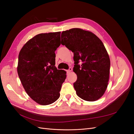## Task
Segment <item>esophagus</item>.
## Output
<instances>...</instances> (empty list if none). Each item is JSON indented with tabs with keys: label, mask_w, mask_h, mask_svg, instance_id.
I'll list each match as a JSON object with an SVG mask.
<instances>
[{
	"label": "esophagus",
	"mask_w": 134,
	"mask_h": 134,
	"mask_svg": "<svg viewBox=\"0 0 134 134\" xmlns=\"http://www.w3.org/2000/svg\"><path fill=\"white\" fill-rule=\"evenodd\" d=\"M71 70H72V69H71V68H69V69H68V70H66L67 74H69L70 72L71 71Z\"/></svg>",
	"instance_id": "esophagus-1"
}]
</instances>
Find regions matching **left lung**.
Returning <instances> with one entry per match:
<instances>
[{"label":"left lung","mask_w":134,"mask_h":134,"mask_svg":"<svg viewBox=\"0 0 134 134\" xmlns=\"http://www.w3.org/2000/svg\"><path fill=\"white\" fill-rule=\"evenodd\" d=\"M61 38V43L74 53L77 96L87 101L98 100L106 90L110 69V60L103 42L92 32L80 28L63 31Z\"/></svg>","instance_id":"8db88e82"}]
</instances>
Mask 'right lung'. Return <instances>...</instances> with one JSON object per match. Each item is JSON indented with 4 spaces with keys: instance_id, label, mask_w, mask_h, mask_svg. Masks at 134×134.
Instances as JSON below:
<instances>
[{
    "instance_id": "add662e5",
    "label": "right lung",
    "mask_w": 134,
    "mask_h": 134,
    "mask_svg": "<svg viewBox=\"0 0 134 134\" xmlns=\"http://www.w3.org/2000/svg\"><path fill=\"white\" fill-rule=\"evenodd\" d=\"M60 32L40 34L19 52L17 72L26 93L36 103L48 105L60 97L66 71L55 66V51L61 44Z\"/></svg>"
}]
</instances>
